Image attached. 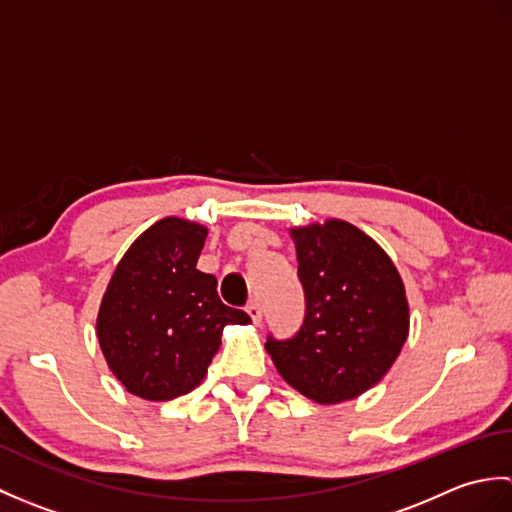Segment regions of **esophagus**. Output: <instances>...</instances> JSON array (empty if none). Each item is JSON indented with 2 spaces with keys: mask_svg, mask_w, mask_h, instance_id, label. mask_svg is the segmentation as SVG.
Returning <instances> with one entry per match:
<instances>
[{
  "mask_svg": "<svg viewBox=\"0 0 512 512\" xmlns=\"http://www.w3.org/2000/svg\"><path fill=\"white\" fill-rule=\"evenodd\" d=\"M246 312L250 314V319H253V323L255 325H259V323H262V306H259V303L257 301H253V303H250V306L246 308Z\"/></svg>",
  "mask_w": 512,
  "mask_h": 512,
  "instance_id": "obj_1",
  "label": "esophagus"
}]
</instances>
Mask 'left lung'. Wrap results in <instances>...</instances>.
Listing matches in <instances>:
<instances>
[{
    "label": "left lung",
    "instance_id": "1",
    "mask_svg": "<svg viewBox=\"0 0 512 512\" xmlns=\"http://www.w3.org/2000/svg\"><path fill=\"white\" fill-rule=\"evenodd\" d=\"M306 317L286 341L268 336L277 372L303 396L334 405L374 387L409 334L405 286L372 237L343 220L290 233Z\"/></svg>",
    "mask_w": 512,
    "mask_h": 512
}]
</instances>
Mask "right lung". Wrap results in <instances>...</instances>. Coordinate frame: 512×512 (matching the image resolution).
<instances>
[{"label":"right lung","instance_id":"1","mask_svg":"<svg viewBox=\"0 0 512 512\" xmlns=\"http://www.w3.org/2000/svg\"><path fill=\"white\" fill-rule=\"evenodd\" d=\"M202 224L165 217L118 262L96 334L107 365L129 394L171 400L202 383L228 323L250 321L217 297V279L195 268Z\"/></svg>","mask_w":512,"mask_h":512}]
</instances>
